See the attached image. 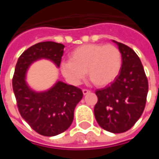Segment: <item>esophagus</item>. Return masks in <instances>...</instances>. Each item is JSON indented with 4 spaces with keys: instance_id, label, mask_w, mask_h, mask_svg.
Masks as SVG:
<instances>
[{
    "instance_id": "obj_1",
    "label": "esophagus",
    "mask_w": 159,
    "mask_h": 159,
    "mask_svg": "<svg viewBox=\"0 0 159 159\" xmlns=\"http://www.w3.org/2000/svg\"><path fill=\"white\" fill-rule=\"evenodd\" d=\"M82 92H83V95H88V94H89L91 91H90V90H89V89H83Z\"/></svg>"
}]
</instances>
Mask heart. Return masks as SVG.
<instances>
[{"label":"heart","mask_w":159,"mask_h":159,"mask_svg":"<svg viewBox=\"0 0 159 159\" xmlns=\"http://www.w3.org/2000/svg\"><path fill=\"white\" fill-rule=\"evenodd\" d=\"M122 65V56L114 45L102 43L86 44L70 53V60L60 63L64 78L72 85H79L86 76L96 87H104L119 76Z\"/></svg>","instance_id":"obj_1"}]
</instances>
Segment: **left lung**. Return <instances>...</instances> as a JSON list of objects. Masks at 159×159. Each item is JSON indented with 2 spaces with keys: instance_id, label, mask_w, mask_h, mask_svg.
Instances as JSON below:
<instances>
[{
  "instance_id": "left-lung-1",
  "label": "left lung",
  "mask_w": 159,
  "mask_h": 159,
  "mask_svg": "<svg viewBox=\"0 0 159 159\" xmlns=\"http://www.w3.org/2000/svg\"><path fill=\"white\" fill-rule=\"evenodd\" d=\"M112 41L121 52V70L111 86L95 91L98 101L94 112L102 128L119 134L129 130L142 116L149 84L136 53L123 43Z\"/></svg>"
}]
</instances>
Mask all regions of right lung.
Here are the masks:
<instances>
[{
    "label": "right lung",
    "mask_w": 159,
    "mask_h": 159,
    "mask_svg": "<svg viewBox=\"0 0 159 159\" xmlns=\"http://www.w3.org/2000/svg\"><path fill=\"white\" fill-rule=\"evenodd\" d=\"M64 46L44 41L30 47L19 57L12 80L17 108L22 118L41 135L55 136L67 130L72 123L74 109L82 99L81 89L58 80L46 91L37 92L26 82L30 65L48 59L60 66Z\"/></svg>",
    "instance_id": "obj_1"
}]
</instances>
